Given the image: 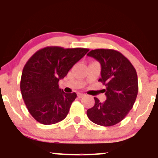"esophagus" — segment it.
Wrapping results in <instances>:
<instances>
[{
	"label": "esophagus",
	"mask_w": 158,
	"mask_h": 158,
	"mask_svg": "<svg viewBox=\"0 0 158 158\" xmlns=\"http://www.w3.org/2000/svg\"><path fill=\"white\" fill-rule=\"evenodd\" d=\"M77 95H78V98H82L83 96H85V94H82V93H79Z\"/></svg>",
	"instance_id": "1"
}]
</instances>
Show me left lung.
Masks as SVG:
<instances>
[{
	"mask_svg": "<svg viewBox=\"0 0 158 158\" xmlns=\"http://www.w3.org/2000/svg\"><path fill=\"white\" fill-rule=\"evenodd\" d=\"M100 63L101 78L105 85L104 102L94 98V105L87 110L89 119L103 127H111L122 121L133 107L138 94V76L130 61L112 49L92 50L87 54Z\"/></svg>",
	"mask_w": 158,
	"mask_h": 158,
	"instance_id": "8db88e82",
	"label": "left lung"
}]
</instances>
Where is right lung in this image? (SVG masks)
<instances>
[{"label":"right lung","mask_w":158,"mask_h":158,"mask_svg":"<svg viewBox=\"0 0 158 158\" xmlns=\"http://www.w3.org/2000/svg\"><path fill=\"white\" fill-rule=\"evenodd\" d=\"M89 50L46 47L35 53L23 69L20 90L28 110L44 125L66 118L76 94H66L58 82Z\"/></svg>","instance_id":"obj_1"}]
</instances>
